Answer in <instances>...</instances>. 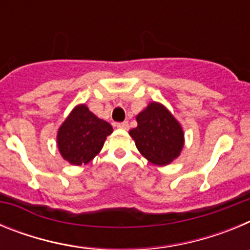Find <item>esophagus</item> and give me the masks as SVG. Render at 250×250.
<instances>
[{
  "mask_svg": "<svg viewBox=\"0 0 250 250\" xmlns=\"http://www.w3.org/2000/svg\"><path fill=\"white\" fill-rule=\"evenodd\" d=\"M115 126L119 127V129L127 130V129H129V123H127V121H124V123H118L116 125H115Z\"/></svg>",
  "mask_w": 250,
  "mask_h": 250,
  "instance_id": "34e87169",
  "label": "esophagus"
}]
</instances>
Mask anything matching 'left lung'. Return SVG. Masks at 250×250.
I'll return each mask as SVG.
<instances>
[{
	"label": "left lung",
	"instance_id": "obj_1",
	"mask_svg": "<svg viewBox=\"0 0 250 250\" xmlns=\"http://www.w3.org/2000/svg\"><path fill=\"white\" fill-rule=\"evenodd\" d=\"M138 126L129 131L141 155L155 165H167L184 146L182 125L159 103H150L136 116Z\"/></svg>",
	"mask_w": 250,
	"mask_h": 250
}]
</instances>
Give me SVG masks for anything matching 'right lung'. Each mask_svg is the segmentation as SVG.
<instances>
[{
  "instance_id": "add662e5",
  "label": "right lung",
  "mask_w": 250,
  "mask_h": 250,
  "mask_svg": "<svg viewBox=\"0 0 250 250\" xmlns=\"http://www.w3.org/2000/svg\"><path fill=\"white\" fill-rule=\"evenodd\" d=\"M111 132L109 123L99 119L86 105H77L57 131L60 154L72 165L87 164L100 152Z\"/></svg>"
}]
</instances>
